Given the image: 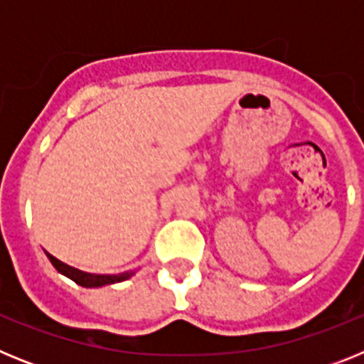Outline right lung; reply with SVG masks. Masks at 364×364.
<instances>
[{
  "label": "right lung",
  "mask_w": 364,
  "mask_h": 364,
  "mask_svg": "<svg viewBox=\"0 0 364 364\" xmlns=\"http://www.w3.org/2000/svg\"><path fill=\"white\" fill-rule=\"evenodd\" d=\"M47 257H49V260L53 262V266L58 272L62 273V275H65V277H69L70 281H74L76 284L83 286V288H102V286L114 284V282H124L134 275V269H129V272L124 273H114V275H111V273H109V275H105V273H87L82 272V269L65 264L62 260H58L56 257H53L50 253H47Z\"/></svg>",
  "instance_id": "add662e5"
}]
</instances>
